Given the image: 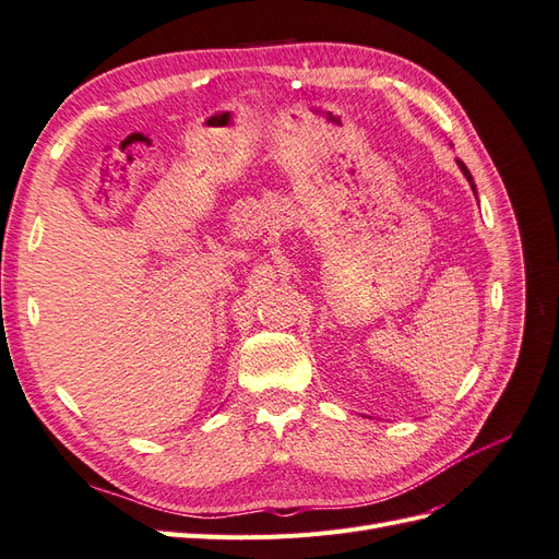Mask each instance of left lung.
Here are the masks:
<instances>
[{
  "label": "left lung",
  "mask_w": 559,
  "mask_h": 559,
  "mask_svg": "<svg viewBox=\"0 0 559 559\" xmlns=\"http://www.w3.org/2000/svg\"><path fill=\"white\" fill-rule=\"evenodd\" d=\"M456 165L462 167V173H464V177L468 179V183H471V189H473V193H476V186H473V177H471V173H468V167L462 163V160H456Z\"/></svg>",
  "instance_id": "8db88e82"
}]
</instances>
